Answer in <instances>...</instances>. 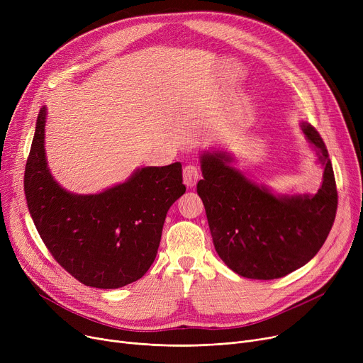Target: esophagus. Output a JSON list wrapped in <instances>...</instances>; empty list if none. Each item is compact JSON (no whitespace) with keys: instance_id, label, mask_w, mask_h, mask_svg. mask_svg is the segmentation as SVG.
I'll return each instance as SVG.
<instances>
[{"instance_id":"esophagus-1","label":"esophagus","mask_w":363,"mask_h":363,"mask_svg":"<svg viewBox=\"0 0 363 363\" xmlns=\"http://www.w3.org/2000/svg\"><path fill=\"white\" fill-rule=\"evenodd\" d=\"M182 177H184V184H185L188 188H193V186H196L197 181L200 179V170H199V167L194 166V164H188V166L184 167Z\"/></svg>"}]
</instances>
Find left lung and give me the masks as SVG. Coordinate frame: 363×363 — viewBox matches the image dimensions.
Here are the masks:
<instances>
[{
    "label": "left lung",
    "mask_w": 363,
    "mask_h": 363,
    "mask_svg": "<svg viewBox=\"0 0 363 363\" xmlns=\"http://www.w3.org/2000/svg\"><path fill=\"white\" fill-rule=\"evenodd\" d=\"M300 128L323 167L316 194H275L234 167L231 152H201L197 193L216 253L240 277L289 275L319 252L331 231L338 199L328 150L312 125L301 122Z\"/></svg>",
    "instance_id": "obj_1"
}]
</instances>
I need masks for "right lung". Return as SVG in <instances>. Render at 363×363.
<instances>
[{
  "label": "right lung",
  "instance_id": "obj_1",
  "mask_svg": "<svg viewBox=\"0 0 363 363\" xmlns=\"http://www.w3.org/2000/svg\"><path fill=\"white\" fill-rule=\"evenodd\" d=\"M47 107L40 110L25 169L29 213L52 257L94 289H121L155 262L166 213L184 193L182 164L145 166L97 194L59 185L45 157Z\"/></svg>",
  "mask_w": 363,
  "mask_h": 363
}]
</instances>
